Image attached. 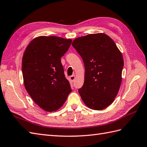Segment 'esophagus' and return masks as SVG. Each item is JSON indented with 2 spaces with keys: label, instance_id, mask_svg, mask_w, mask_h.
I'll return each instance as SVG.
<instances>
[{
  "label": "esophagus",
  "instance_id": "1",
  "mask_svg": "<svg viewBox=\"0 0 147 147\" xmlns=\"http://www.w3.org/2000/svg\"><path fill=\"white\" fill-rule=\"evenodd\" d=\"M75 78H76V77H75L74 75H72V76H71L69 77V80H70V81L71 82H73L74 81V80H75Z\"/></svg>",
  "mask_w": 147,
  "mask_h": 147
}]
</instances>
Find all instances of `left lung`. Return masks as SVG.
Segmentation results:
<instances>
[{
  "label": "left lung",
  "instance_id": "1",
  "mask_svg": "<svg viewBox=\"0 0 147 147\" xmlns=\"http://www.w3.org/2000/svg\"><path fill=\"white\" fill-rule=\"evenodd\" d=\"M83 60L84 82L78 90L86 106L100 111L114 102L122 82L123 59L115 42L105 33L78 37L72 43Z\"/></svg>",
  "mask_w": 147,
  "mask_h": 147
}]
</instances>
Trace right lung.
Masks as SVG:
<instances>
[{"instance_id":"right-lung-1","label":"right lung","mask_w":147,"mask_h":147,"mask_svg":"<svg viewBox=\"0 0 147 147\" xmlns=\"http://www.w3.org/2000/svg\"><path fill=\"white\" fill-rule=\"evenodd\" d=\"M71 39L40 36L28 44L22 58L25 88L40 108L57 111L71 92L65 78L61 58L68 50Z\"/></svg>"}]
</instances>
